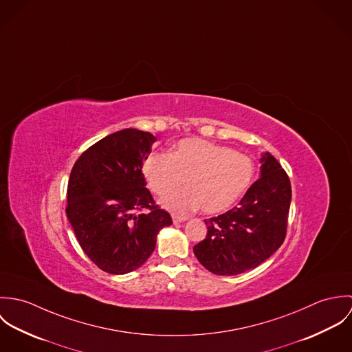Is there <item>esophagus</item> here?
Here are the masks:
<instances>
[{"mask_svg":"<svg viewBox=\"0 0 352 352\" xmlns=\"http://www.w3.org/2000/svg\"><path fill=\"white\" fill-rule=\"evenodd\" d=\"M172 219H173L175 223H177V222H184V221H187L188 218H187V217H183V215H176V214H173V215H172Z\"/></svg>","mask_w":352,"mask_h":352,"instance_id":"esophagus-1","label":"esophagus"}]
</instances>
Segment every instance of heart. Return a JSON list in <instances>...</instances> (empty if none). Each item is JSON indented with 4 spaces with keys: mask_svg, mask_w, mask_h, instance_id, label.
I'll return each mask as SVG.
<instances>
[{
    "mask_svg": "<svg viewBox=\"0 0 352 352\" xmlns=\"http://www.w3.org/2000/svg\"><path fill=\"white\" fill-rule=\"evenodd\" d=\"M142 173L155 195L180 187L188 188L166 195L161 204L175 212L201 207L217 214L232 207L247 192L253 177L252 160L244 153L201 138H186L170 151H153L142 162Z\"/></svg>",
    "mask_w": 352,
    "mask_h": 352,
    "instance_id": "b5f03b06",
    "label": "heart"
}]
</instances>
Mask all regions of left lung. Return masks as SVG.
Here are the masks:
<instances>
[{
	"label": "left lung",
	"instance_id": "left-lung-1",
	"mask_svg": "<svg viewBox=\"0 0 352 352\" xmlns=\"http://www.w3.org/2000/svg\"><path fill=\"white\" fill-rule=\"evenodd\" d=\"M261 175L240 203L208 219L206 239L194 247L201 265L215 275L256 268L283 244L292 201L287 173L270 153L260 158Z\"/></svg>",
	"mask_w": 352,
	"mask_h": 352
}]
</instances>
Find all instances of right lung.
<instances>
[{"label":"right lung","instance_id":"right-lung-1","mask_svg":"<svg viewBox=\"0 0 352 352\" xmlns=\"http://www.w3.org/2000/svg\"><path fill=\"white\" fill-rule=\"evenodd\" d=\"M155 137L124 129L107 135L76 161L66 214L85 254L108 274L141 267L155 248L157 233L172 225L145 187L142 162Z\"/></svg>","mask_w":352,"mask_h":352}]
</instances>
